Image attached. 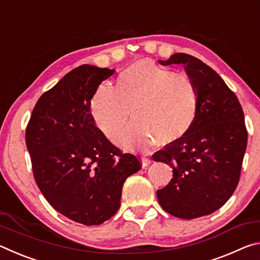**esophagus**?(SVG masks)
<instances>
[{"mask_svg": "<svg viewBox=\"0 0 260 260\" xmlns=\"http://www.w3.org/2000/svg\"><path fill=\"white\" fill-rule=\"evenodd\" d=\"M141 160H142V167H147L151 164V160L148 159V158H146V157H143Z\"/></svg>", "mask_w": 260, "mask_h": 260, "instance_id": "34e87169", "label": "esophagus"}]
</instances>
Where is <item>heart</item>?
I'll list each match as a JSON object with an SVG mask.
<instances>
[{
    "label": "heart",
    "mask_w": 260,
    "mask_h": 260,
    "mask_svg": "<svg viewBox=\"0 0 260 260\" xmlns=\"http://www.w3.org/2000/svg\"><path fill=\"white\" fill-rule=\"evenodd\" d=\"M132 117L134 122L118 144L125 149H148L156 141L175 144L190 133L200 111L196 83L151 60L135 61L118 74L116 85L100 86L90 100L98 128L117 140Z\"/></svg>",
    "instance_id": "heart-1"
}]
</instances>
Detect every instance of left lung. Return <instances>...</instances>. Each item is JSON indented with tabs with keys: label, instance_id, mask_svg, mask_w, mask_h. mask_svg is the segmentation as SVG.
Returning <instances> with one entry per match:
<instances>
[{
	"label": "left lung",
	"instance_id": "obj_1",
	"mask_svg": "<svg viewBox=\"0 0 260 260\" xmlns=\"http://www.w3.org/2000/svg\"><path fill=\"white\" fill-rule=\"evenodd\" d=\"M159 63L183 64L199 89L200 111L186 138L152 155L173 170L157 199L174 217H203L221 208L239 183L248 142L243 110L234 91L201 59L179 52Z\"/></svg>",
	"mask_w": 260,
	"mask_h": 260
}]
</instances>
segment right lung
Wrapping results in <instances>:
<instances>
[{
  "label": "right lung",
  "instance_id": "right-lung-1",
  "mask_svg": "<svg viewBox=\"0 0 260 260\" xmlns=\"http://www.w3.org/2000/svg\"><path fill=\"white\" fill-rule=\"evenodd\" d=\"M114 70L80 65L41 95L26 127V147L39 189L52 208L82 225L117 212L126 179L141 162L96 127L90 100Z\"/></svg>",
  "mask_w": 260,
  "mask_h": 260
}]
</instances>
